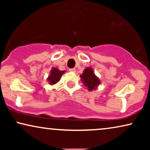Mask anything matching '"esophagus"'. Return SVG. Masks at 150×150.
<instances>
[{
    "mask_svg": "<svg viewBox=\"0 0 150 150\" xmlns=\"http://www.w3.org/2000/svg\"><path fill=\"white\" fill-rule=\"evenodd\" d=\"M69 71H71V72H75L76 69L75 68H70V69H69Z\"/></svg>",
    "mask_w": 150,
    "mask_h": 150,
    "instance_id": "obj_1",
    "label": "esophagus"
}]
</instances>
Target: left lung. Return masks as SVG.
Wrapping results in <instances>:
<instances>
[{
    "label": "left lung",
    "mask_w": 150,
    "mask_h": 150,
    "mask_svg": "<svg viewBox=\"0 0 150 150\" xmlns=\"http://www.w3.org/2000/svg\"><path fill=\"white\" fill-rule=\"evenodd\" d=\"M82 81H83L85 85L88 87L89 91L96 89L97 86L100 84L99 79L94 74L93 71L91 67H88L84 70L83 74L81 76Z\"/></svg>",
    "instance_id": "left-lung-1"
}]
</instances>
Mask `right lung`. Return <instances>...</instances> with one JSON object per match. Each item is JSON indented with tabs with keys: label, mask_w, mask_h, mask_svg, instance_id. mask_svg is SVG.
<instances>
[{
	"label": "right lung",
	"mask_w": 150,
	"mask_h": 150,
	"mask_svg": "<svg viewBox=\"0 0 150 150\" xmlns=\"http://www.w3.org/2000/svg\"><path fill=\"white\" fill-rule=\"evenodd\" d=\"M64 71H59L57 68H52L51 70L50 75L48 78V81L50 82V85H54L59 81L61 76L63 75V74H64Z\"/></svg>",
	"instance_id": "right-lung-1"
}]
</instances>
